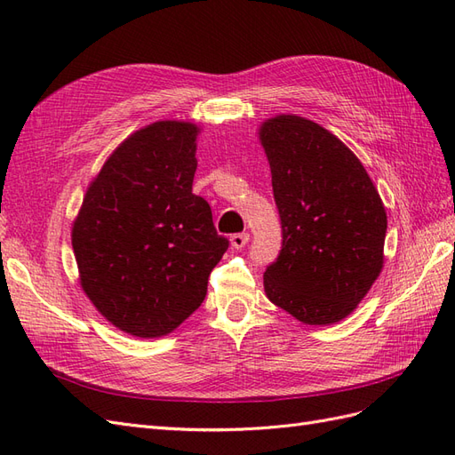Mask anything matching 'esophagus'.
I'll list each match as a JSON object with an SVG mask.
<instances>
[{
	"label": "esophagus",
	"mask_w": 455,
	"mask_h": 455,
	"mask_svg": "<svg viewBox=\"0 0 455 455\" xmlns=\"http://www.w3.org/2000/svg\"><path fill=\"white\" fill-rule=\"evenodd\" d=\"M248 240H250L248 232H240V235H232V236H230V246H232V250H242V248L248 243Z\"/></svg>",
	"instance_id": "obj_1"
}]
</instances>
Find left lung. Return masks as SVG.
Returning <instances> with one entry per match:
<instances>
[{
	"instance_id": "8db88e82",
	"label": "left lung",
	"mask_w": 455,
	"mask_h": 455,
	"mask_svg": "<svg viewBox=\"0 0 455 455\" xmlns=\"http://www.w3.org/2000/svg\"><path fill=\"white\" fill-rule=\"evenodd\" d=\"M283 223L265 294L304 324H334L367 296L384 265L387 209L340 138L298 115L259 124Z\"/></svg>"
}]
</instances>
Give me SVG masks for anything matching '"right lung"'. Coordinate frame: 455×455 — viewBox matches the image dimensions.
<instances>
[{
  "instance_id": "add662e5",
  "label": "right lung",
  "mask_w": 455,
  "mask_h": 455,
  "mask_svg": "<svg viewBox=\"0 0 455 455\" xmlns=\"http://www.w3.org/2000/svg\"><path fill=\"white\" fill-rule=\"evenodd\" d=\"M202 128L157 121L113 149L73 220L78 283L113 327L167 336L202 306L228 240L192 194Z\"/></svg>"
}]
</instances>
